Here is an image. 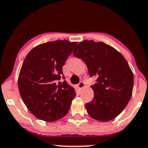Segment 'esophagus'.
I'll list each match as a JSON object with an SVG mask.
<instances>
[{
    "label": "esophagus",
    "mask_w": 148,
    "mask_h": 148,
    "mask_svg": "<svg viewBox=\"0 0 148 148\" xmlns=\"http://www.w3.org/2000/svg\"><path fill=\"white\" fill-rule=\"evenodd\" d=\"M84 87H85V83H84L83 82H80L79 84H78V88L79 89H83Z\"/></svg>",
    "instance_id": "1"
}]
</instances>
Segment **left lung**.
<instances>
[{
  "label": "left lung",
  "instance_id": "8db88e82",
  "mask_svg": "<svg viewBox=\"0 0 148 148\" xmlns=\"http://www.w3.org/2000/svg\"><path fill=\"white\" fill-rule=\"evenodd\" d=\"M73 53L85 61L90 76L98 77L91 86L94 97L85 104L88 114L100 121L115 119L132 94L134 76L126 59L112 46L93 40L78 43Z\"/></svg>",
  "mask_w": 148,
  "mask_h": 148
}]
</instances>
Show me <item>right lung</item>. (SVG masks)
Here are the masks:
<instances>
[{
	"instance_id": "add662e5",
	"label": "right lung",
	"mask_w": 148,
	"mask_h": 148,
	"mask_svg": "<svg viewBox=\"0 0 148 148\" xmlns=\"http://www.w3.org/2000/svg\"><path fill=\"white\" fill-rule=\"evenodd\" d=\"M76 44L65 40L44 43L33 48L24 59L18 89L26 106L37 119L52 122L68 114L75 90L65 80L59 85L57 81Z\"/></svg>"
}]
</instances>
